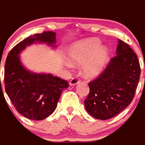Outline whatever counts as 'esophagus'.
<instances>
[{"instance_id":"esophagus-1","label":"esophagus","mask_w":145,"mask_h":145,"mask_svg":"<svg viewBox=\"0 0 145 145\" xmlns=\"http://www.w3.org/2000/svg\"><path fill=\"white\" fill-rule=\"evenodd\" d=\"M79 82H80V80L77 78H72L69 82V84H70V86H76V84H79Z\"/></svg>"}]
</instances>
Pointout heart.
I'll return each mask as SVG.
<instances>
[{
    "label": "heart",
    "instance_id": "heart-1",
    "mask_svg": "<svg viewBox=\"0 0 145 145\" xmlns=\"http://www.w3.org/2000/svg\"><path fill=\"white\" fill-rule=\"evenodd\" d=\"M97 38L87 39L72 45L68 51V58L72 63L83 64V72L88 78L97 77L107 65L110 56L108 47L102 46ZM68 67L71 63L65 62Z\"/></svg>",
    "mask_w": 145,
    "mask_h": 145
}]
</instances>
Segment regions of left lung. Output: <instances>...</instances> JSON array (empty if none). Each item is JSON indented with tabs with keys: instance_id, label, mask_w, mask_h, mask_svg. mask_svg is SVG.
Wrapping results in <instances>:
<instances>
[{
	"instance_id": "1",
	"label": "left lung",
	"mask_w": 145,
	"mask_h": 145,
	"mask_svg": "<svg viewBox=\"0 0 145 145\" xmlns=\"http://www.w3.org/2000/svg\"><path fill=\"white\" fill-rule=\"evenodd\" d=\"M116 55L96 80L89 83L84 101L88 113L97 120L116 116L131 103L140 75L139 60L127 43L118 40Z\"/></svg>"
}]
</instances>
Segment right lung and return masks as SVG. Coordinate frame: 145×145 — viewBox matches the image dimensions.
Masks as SVG:
<instances>
[{"label": "right lung", "mask_w": 145, "mask_h": 145, "mask_svg": "<svg viewBox=\"0 0 145 145\" xmlns=\"http://www.w3.org/2000/svg\"><path fill=\"white\" fill-rule=\"evenodd\" d=\"M37 43L56 48V33L48 31L32 35L12 48L5 61V87L18 113L29 120H42L54 112L69 84L51 73L34 72L23 65L21 52Z\"/></svg>", "instance_id": "right-lung-1"}]
</instances>
